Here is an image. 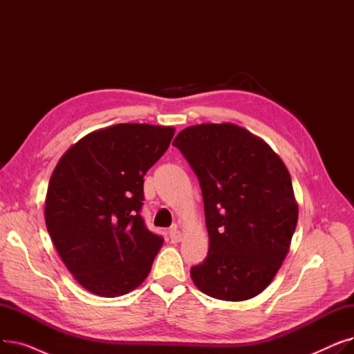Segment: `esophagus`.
Segmentation results:
<instances>
[{
  "mask_svg": "<svg viewBox=\"0 0 354 354\" xmlns=\"http://www.w3.org/2000/svg\"><path fill=\"white\" fill-rule=\"evenodd\" d=\"M169 238H171V243H174V244L180 243V241H182V234H180V231L178 230L176 225L171 228V231H169Z\"/></svg>",
  "mask_w": 354,
  "mask_h": 354,
  "instance_id": "34e87169",
  "label": "esophagus"
}]
</instances>
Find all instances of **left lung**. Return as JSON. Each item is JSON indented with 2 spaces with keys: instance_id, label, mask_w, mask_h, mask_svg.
I'll return each instance as SVG.
<instances>
[{
  "instance_id": "obj_1",
  "label": "left lung",
  "mask_w": 354,
  "mask_h": 354,
  "mask_svg": "<svg viewBox=\"0 0 354 354\" xmlns=\"http://www.w3.org/2000/svg\"><path fill=\"white\" fill-rule=\"evenodd\" d=\"M174 146L199 179L209 235L207 258L191 268L194 284L218 300L252 299L283 266L299 221L287 166L235 123L189 126Z\"/></svg>"
}]
</instances>
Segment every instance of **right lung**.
Instances as JSON below:
<instances>
[{
  "label": "right lung",
  "instance_id": "1",
  "mask_svg": "<svg viewBox=\"0 0 354 354\" xmlns=\"http://www.w3.org/2000/svg\"><path fill=\"white\" fill-rule=\"evenodd\" d=\"M174 133L172 126L119 123L86 135L55 165L46 195L47 231L87 291L113 299L151 272L163 239L139 214L143 176Z\"/></svg>",
  "mask_w": 354,
  "mask_h": 354
}]
</instances>
